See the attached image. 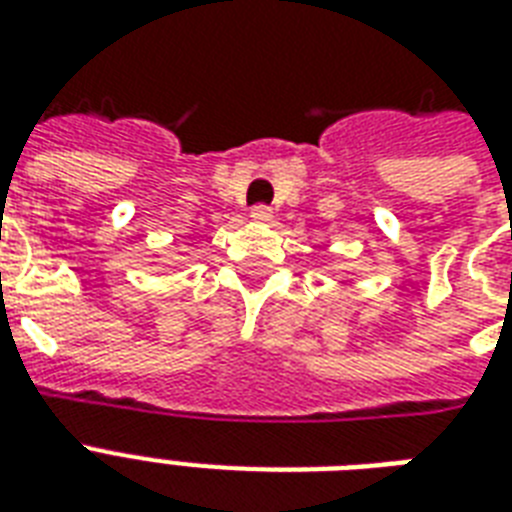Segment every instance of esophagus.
<instances>
[{"instance_id": "1", "label": "esophagus", "mask_w": 512, "mask_h": 512, "mask_svg": "<svg viewBox=\"0 0 512 512\" xmlns=\"http://www.w3.org/2000/svg\"><path fill=\"white\" fill-rule=\"evenodd\" d=\"M249 217H252L255 223H271L273 212H271V207H265V204H257V207L249 209Z\"/></svg>"}]
</instances>
